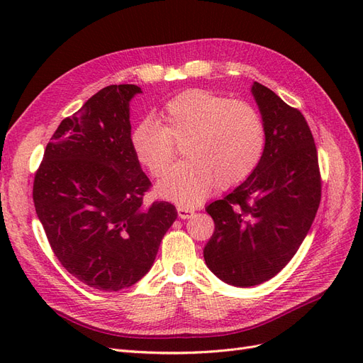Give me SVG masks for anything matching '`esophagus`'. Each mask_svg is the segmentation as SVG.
<instances>
[{
	"label": "esophagus",
	"mask_w": 363,
	"mask_h": 363,
	"mask_svg": "<svg viewBox=\"0 0 363 363\" xmlns=\"http://www.w3.org/2000/svg\"><path fill=\"white\" fill-rule=\"evenodd\" d=\"M177 213H179V216H180L182 219H188V218H191V216L194 215V211H192V208H189V207L179 206V207H177Z\"/></svg>",
	"instance_id": "esophagus-1"
}]
</instances>
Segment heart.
<instances>
[{"mask_svg":"<svg viewBox=\"0 0 363 363\" xmlns=\"http://www.w3.org/2000/svg\"><path fill=\"white\" fill-rule=\"evenodd\" d=\"M183 145V156L156 189L182 206L201 203L219 184L244 183L257 169L267 148V128L255 107L206 89L184 91L163 106L159 119H144L131 130L136 160L159 177Z\"/></svg>","mask_w":363,"mask_h":363,"instance_id":"b5f03b06","label":"heart"}]
</instances>
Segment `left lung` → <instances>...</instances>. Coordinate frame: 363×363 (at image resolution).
I'll return each mask as SVG.
<instances>
[{
  "mask_svg": "<svg viewBox=\"0 0 363 363\" xmlns=\"http://www.w3.org/2000/svg\"><path fill=\"white\" fill-rule=\"evenodd\" d=\"M251 94L267 128L265 155L244 183L206 207L215 223L206 265L239 288L256 286L288 265L321 201L318 152L304 116L257 82Z\"/></svg>",
  "mask_w": 363,
  "mask_h": 363,
  "instance_id": "obj_1",
  "label": "left lung"
}]
</instances>
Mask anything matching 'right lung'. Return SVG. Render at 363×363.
Segmentation results:
<instances>
[{
    "label": "right lung",
    "mask_w": 363,
    "mask_h": 363,
    "mask_svg": "<svg viewBox=\"0 0 363 363\" xmlns=\"http://www.w3.org/2000/svg\"><path fill=\"white\" fill-rule=\"evenodd\" d=\"M136 84H112L65 118L33 183L39 221L69 274L100 291H121L151 269L177 218L171 203L144 204L151 182L130 145Z\"/></svg>",
    "instance_id": "obj_1"
}]
</instances>
